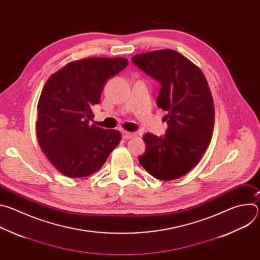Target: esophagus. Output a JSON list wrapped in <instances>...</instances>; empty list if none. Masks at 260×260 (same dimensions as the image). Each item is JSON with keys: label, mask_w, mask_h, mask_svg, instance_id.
<instances>
[{"label": "esophagus", "mask_w": 260, "mask_h": 260, "mask_svg": "<svg viewBox=\"0 0 260 260\" xmlns=\"http://www.w3.org/2000/svg\"><path fill=\"white\" fill-rule=\"evenodd\" d=\"M136 137V133H131V132H126V131H123L122 132V138L127 140V139H132Z\"/></svg>", "instance_id": "obj_1"}]
</instances>
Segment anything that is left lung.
<instances>
[{"mask_svg":"<svg viewBox=\"0 0 260 260\" xmlns=\"http://www.w3.org/2000/svg\"><path fill=\"white\" fill-rule=\"evenodd\" d=\"M133 62L161 87L157 107L167 111V133H146L145 153L139 162L153 177L170 181L187 174L201 160L211 142L215 109L208 81L191 60L172 49L141 53Z\"/></svg>","mask_w":260,"mask_h":260,"instance_id":"obj_1","label":"left lung"}]
</instances>
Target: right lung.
<instances>
[{"mask_svg":"<svg viewBox=\"0 0 260 260\" xmlns=\"http://www.w3.org/2000/svg\"><path fill=\"white\" fill-rule=\"evenodd\" d=\"M127 63L124 57L83 58L67 63L46 81L37 107V139L62 175L82 178L93 174L119 144L118 131L90 125L89 120L108 79Z\"/></svg>","mask_w":260,"mask_h":260,"instance_id":"add662e5","label":"right lung"}]
</instances>
